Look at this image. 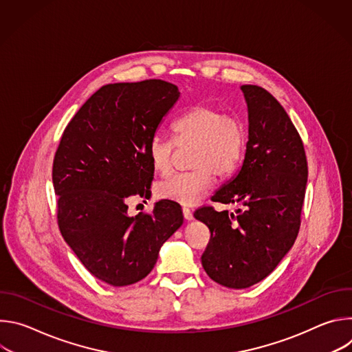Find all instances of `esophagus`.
<instances>
[{"label": "esophagus", "mask_w": 352, "mask_h": 352, "mask_svg": "<svg viewBox=\"0 0 352 352\" xmlns=\"http://www.w3.org/2000/svg\"><path fill=\"white\" fill-rule=\"evenodd\" d=\"M182 213H184V217H185V220H192L193 219V214H192V212L188 209V208H182Z\"/></svg>", "instance_id": "esophagus-1"}]
</instances>
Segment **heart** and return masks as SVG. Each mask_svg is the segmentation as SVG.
I'll return each instance as SVG.
<instances>
[{
	"instance_id": "heart-1",
	"label": "heart",
	"mask_w": 352,
	"mask_h": 352,
	"mask_svg": "<svg viewBox=\"0 0 352 352\" xmlns=\"http://www.w3.org/2000/svg\"><path fill=\"white\" fill-rule=\"evenodd\" d=\"M175 142L156 133L147 144L153 170L162 175L173 167L175 144L192 146L190 171L173 174L156 186L157 196L181 205H196L213 184V174L226 177L241 163L246 147V126L232 114L197 104L184 111L173 122Z\"/></svg>"
}]
</instances>
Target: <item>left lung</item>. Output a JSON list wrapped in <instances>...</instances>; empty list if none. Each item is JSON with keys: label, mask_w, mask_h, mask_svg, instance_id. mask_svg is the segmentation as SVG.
I'll return each mask as SVG.
<instances>
[{"label": "left lung", "mask_w": 352, "mask_h": 352, "mask_svg": "<svg viewBox=\"0 0 352 352\" xmlns=\"http://www.w3.org/2000/svg\"><path fill=\"white\" fill-rule=\"evenodd\" d=\"M241 90L249 121L245 159L212 200L242 208L234 214L205 206L193 214L210 230L205 272L235 289L262 281L287 255L299 231L308 181L302 139L283 106L261 86Z\"/></svg>", "instance_id": "obj_1"}]
</instances>
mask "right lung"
<instances>
[{
  "label": "right lung",
  "mask_w": 352,
  "mask_h": 352,
  "mask_svg": "<svg viewBox=\"0 0 352 352\" xmlns=\"http://www.w3.org/2000/svg\"><path fill=\"white\" fill-rule=\"evenodd\" d=\"M178 97V87L160 79L100 87L69 121L56 152L60 231L82 265L110 285L144 278L184 223L173 200L133 217L126 204L152 193L147 144Z\"/></svg>",
  "instance_id": "add662e5"
}]
</instances>
